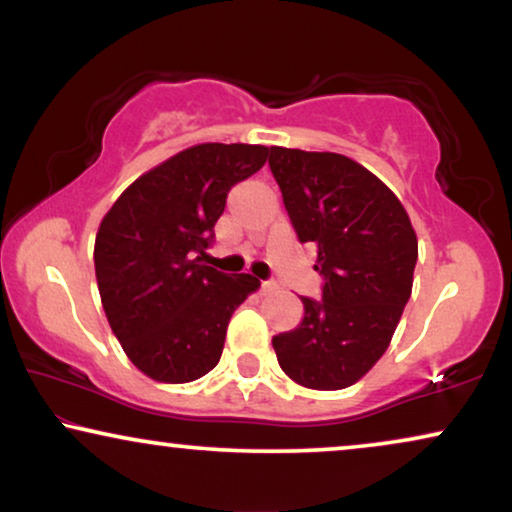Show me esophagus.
I'll return each instance as SVG.
<instances>
[{"instance_id": "esophagus-1", "label": "esophagus", "mask_w": 512, "mask_h": 512, "mask_svg": "<svg viewBox=\"0 0 512 512\" xmlns=\"http://www.w3.org/2000/svg\"><path fill=\"white\" fill-rule=\"evenodd\" d=\"M275 289H277V282H263V284H261L263 296H268V293H272Z\"/></svg>"}]
</instances>
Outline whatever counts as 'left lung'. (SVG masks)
Masks as SVG:
<instances>
[{"label":"left lung","mask_w":512,"mask_h":512,"mask_svg":"<svg viewBox=\"0 0 512 512\" xmlns=\"http://www.w3.org/2000/svg\"><path fill=\"white\" fill-rule=\"evenodd\" d=\"M270 170L300 242L317 247L321 300L300 298L298 328L272 338L307 389L352 387L387 352L412 293L417 235L401 200L340 153L270 146Z\"/></svg>","instance_id":"left-lung-1"}]
</instances>
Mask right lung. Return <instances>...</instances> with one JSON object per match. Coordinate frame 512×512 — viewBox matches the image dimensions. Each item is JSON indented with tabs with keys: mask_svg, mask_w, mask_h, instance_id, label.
Wrapping results in <instances>:
<instances>
[{
	"mask_svg": "<svg viewBox=\"0 0 512 512\" xmlns=\"http://www.w3.org/2000/svg\"><path fill=\"white\" fill-rule=\"evenodd\" d=\"M268 146L198 144L142 174L104 214L95 277L128 359L167 384L193 382L221 359L228 321L261 282L207 265L228 191L261 170Z\"/></svg>",
	"mask_w": 512,
	"mask_h": 512,
	"instance_id": "add662e5",
	"label": "right lung"
}]
</instances>
